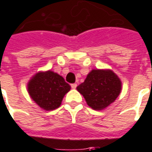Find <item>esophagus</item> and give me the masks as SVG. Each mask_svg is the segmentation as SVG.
<instances>
[{
  "mask_svg": "<svg viewBox=\"0 0 152 152\" xmlns=\"http://www.w3.org/2000/svg\"><path fill=\"white\" fill-rule=\"evenodd\" d=\"M71 86H72V89H76V86H77V85H76V83L72 84V85H71Z\"/></svg>",
  "mask_w": 152,
  "mask_h": 152,
  "instance_id": "esophagus-1",
  "label": "esophagus"
}]
</instances>
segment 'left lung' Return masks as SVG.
Here are the masks:
<instances>
[{
    "label": "left lung",
    "instance_id": "left-lung-1",
    "mask_svg": "<svg viewBox=\"0 0 152 152\" xmlns=\"http://www.w3.org/2000/svg\"><path fill=\"white\" fill-rule=\"evenodd\" d=\"M76 90L83 95L91 109L103 110L120 94L122 81L110 69H93Z\"/></svg>",
    "mask_w": 152,
    "mask_h": 152
}]
</instances>
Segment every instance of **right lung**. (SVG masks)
Returning a JSON list of instances; mask_svg holds the SVG:
<instances>
[{"label":"right lung","mask_w":152,"mask_h":152,"mask_svg":"<svg viewBox=\"0 0 152 152\" xmlns=\"http://www.w3.org/2000/svg\"><path fill=\"white\" fill-rule=\"evenodd\" d=\"M27 90L37 105L45 111H52L60 107L71 86L62 76L48 70L32 76L27 84Z\"/></svg>","instance_id":"add662e5"}]
</instances>
